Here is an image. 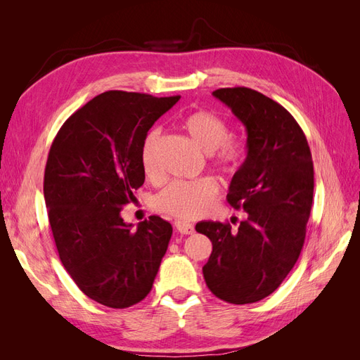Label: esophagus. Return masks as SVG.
Masks as SVG:
<instances>
[{
	"mask_svg": "<svg viewBox=\"0 0 360 360\" xmlns=\"http://www.w3.org/2000/svg\"><path fill=\"white\" fill-rule=\"evenodd\" d=\"M176 228L177 231H180L181 234H193L195 233V226L189 222H184V221H176Z\"/></svg>",
	"mask_w": 360,
	"mask_h": 360,
	"instance_id": "obj_1",
	"label": "esophagus"
}]
</instances>
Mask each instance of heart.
<instances>
[{
	"mask_svg": "<svg viewBox=\"0 0 360 360\" xmlns=\"http://www.w3.org/2000/svg\"><path fill=\"white\" fill-rule=\"evenodd\" d=\"M181 127L204 153L212 156V163L224 174L233 176L242 168L246 158L243 141L230 136V126L226 120L212 111H192L181 118ZM159 132L151 130L141 146V168L148 179L158 172L156 150L159 146ZM219 186L210 179L204 177L193 181H172L160 191L155 198V207L159 213L177 219L189 221L202 216L217 198Z\"/></svg>",
	"mask_w": 360,
	"mask_h": 360,
	"instance_id": "heart-1",
	"label": "heart"
}]
</instances>
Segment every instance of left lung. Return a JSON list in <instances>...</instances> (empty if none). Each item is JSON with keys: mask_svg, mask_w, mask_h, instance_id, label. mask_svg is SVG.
Listing matches in <instances>:
<instances>
[{"mask_svg": "<svg viewBox=\"0 0 360 360\" xmlns=\"http://www.w3.org/2000/svg\"><path fill=\"white\" fill-rule=\"evenodd\" d=\"M245 124L248 155L226 200L248 213L237 230L200 222L213 250L202 267L207 287L234 304L274 292L296 264L307 236L314 165L307 136L294 117L270 97L246 86L213 91Z\"/></svg>", "mask_w": 360, "mask_h": 360, "instance_id": "8db88e82", "label": "left lung"}]
</instances>
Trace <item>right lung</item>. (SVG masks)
<instances>
[{"mask_svg":"<svg viewBox=\"0 0 360 360\" xmlns=\"http://www.w3.org/2000/svg\"><path fill=\"white\" fill-rule=\"evenodd\" d=\"M179 99L102 93L66 120L51 146L43 193L60 259L105 307L143 300L168 249L169 222L150 216L132 230L122 210L146 180L139 153L147 132Z\"/></svg>","mask_w":360,"mask_h":360,"instance_id":"add662e5","label":"right lung"}]
</instances>
